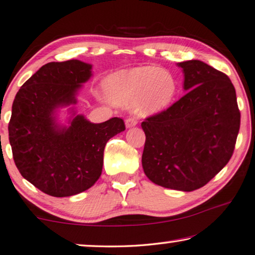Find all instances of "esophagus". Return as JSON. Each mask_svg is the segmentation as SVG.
<instances>
[{
    "label": "esophagus",
    "instance_id": "obj_1",
    "mask_svg": "<svg viewBox=\"0 0 255 255\" xmlns=\"http://www.w3.org/2000/svg\"><path fill=\"white\" fill-rule=\"evenodd\" d=\"M136 124H138V122H136L134 117H128V119L125 120V127H127L128 128H133V127H135Z\"/></svg>",
    "mask_w": 255,
    "mask_h": 255
}]
</instances>
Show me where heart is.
Masks as SVG:
<instances>
[{
	"label": "heart",
	"instance_id": "1",
	"mask_svg": "<svg viewBox=\"0 0 255 255\" xmlns=\"http://www.w3.org/2000/svg\"><path fill=\"white\" fill-rule=\"evenodd\" d=\"M103 90L114 105H133L136 115L148 117L172 105L178 84L168 70L146 65L112 73L103 82Z\"/></svg>",
	"mask_w": 255,
	"mask_h": 255
}]
</instances>
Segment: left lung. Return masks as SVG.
<instances>
[{"label":"left lung","mask_w":255,"mask_h":255,"mask_svg":"<svg viewBox=\"0 0 255 255\" xmlns=\"http://www.w3.org/2000/svg\"><path fill=\"white\" fill-rule=\"evenodd\" d=\"M177 65L183 69L186 93L141 123V163L154 184L191 192L206 185L231 158L241 113L227 75L198 60Z\"/></svg>","instance_id":"1"}]
</instances>
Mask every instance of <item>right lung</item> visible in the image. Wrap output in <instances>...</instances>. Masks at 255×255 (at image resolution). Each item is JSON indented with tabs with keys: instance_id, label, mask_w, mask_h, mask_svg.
I'll return each mask as SVG.
<instances>
[{
	"instance_id": "right-lung-1",
	"label": "right lung",
	"mask_w": 255,
	"mask_h": 255,
	"mask_svg": "<svg viewBox=\"0 0 255 255\" xmlns=\"http://www.w3.org/2000/svg\"><path fill=\"white\" fill-rule=\"evenodd\" d=\"M91 77L92 65L85 62H50L26 80L12 103L8 128L14 163L25 179L51 197H71L93 186L106 143L125 130L119 117L92 123L77 115V94ZM65 106L70 116L62 125L58 112Z\"/></svg>"
}]
</instances>
